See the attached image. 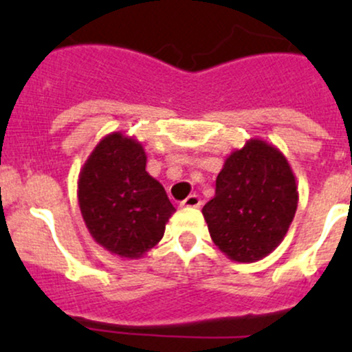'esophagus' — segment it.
<instances>
[{"label":"esophagus","instance_id":"obj_1","mask_svg":"<svg viewBox=\"0 0 352 352\" xmlns=\"http://www.w3.org/2000/svg\"><path fill=\"white\" fill-rule=\"evenodd\" d=\"M180 206H182V208H199V206H201V199H199L196 194H192V196L184 199V201L180 202Z\"/></svg>","mask_w":352,"mask_h":352}]
</instances>
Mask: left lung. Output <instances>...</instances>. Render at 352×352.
Masks as SVG:
<instances>
[{"mask_svg":"<svg viewBox=\"0 0 352 352\" xmlns=\"http://www.w3.org/2000/svg\"><path fill=\"white\" fill-rule=\"evenodd\" d=\"M298 208L286 156L258 138L225 160L202 216L216 247L235 262H257L285 240Z\"/></svg>","mask_w":352,"mask_h":352,"instance_id":"left-lung-1","label":"left lung"}]
</instances>
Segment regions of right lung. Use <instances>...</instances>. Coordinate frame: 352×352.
Returning <instances> with one entry per match:
<instances>
[{
  "mask_svg": "<svg viewBox=\"0 0 352 352\" xmlns=\"http://www.w3.org/2000/svg\"><path fill=\"white\" fill-rule=\"evenodd\" d=\"M146 151L134 136L110 133L78 175V204L91 239L120 258H141L165 233L175 208L146 172Z\"/></svg>",
  "mask_w": 352,
  "mask_h": 352,
  "instance_id": "1",
  "label": "right lung"
}]
</instances>
